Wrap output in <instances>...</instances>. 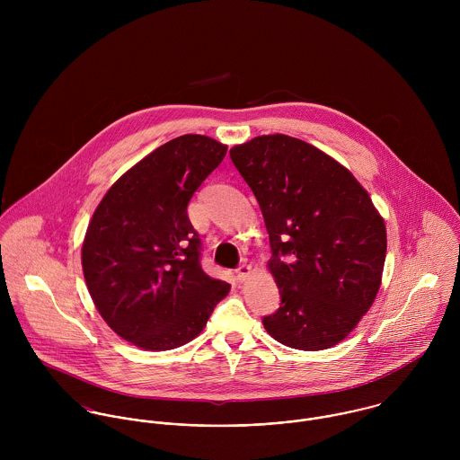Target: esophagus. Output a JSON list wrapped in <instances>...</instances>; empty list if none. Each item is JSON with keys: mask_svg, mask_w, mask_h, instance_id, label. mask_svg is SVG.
Masks as SVG:
<instances>
[{"mask_svg": "<svg viewBox=\"0 0 460 460\" xmlns=\"http://www.w3.org/2000/svg\"><path fill=\"white\" fill-rule=\"evenodd\" d=\"M252 265L250 263H243V265H239L237 269H235V272H237V278L241 279V281H244L250 274H252Z\"/></svg>", "mask_w": 460, "mask_h": 460, "instance_id": "obj_1", "label": "esophagus"}]
</instances>
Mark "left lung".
I'll list each match as a JSON object with an SVG mask.
<instances>
[{
    "mask_svg": "<svg viewBox=\"0 0 460 460\" xmlns=\"http://www.w3.org/2000/svg\"><path fill=\"white\" fill-rule=\"evenodd\" d=\"M230 157L261 205L281 297L263 328L299 350L340 343L379 292L385 219L347 168L303 139L257 136Z\"/></svg>",
    "mask_w": 460,
    "mask_h": 460,
    "instance_id": "8db88e82",
    "label": "left lung"
}]
</instances>
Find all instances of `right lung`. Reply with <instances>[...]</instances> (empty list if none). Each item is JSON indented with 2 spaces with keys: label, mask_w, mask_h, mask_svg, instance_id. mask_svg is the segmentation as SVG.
Here are the masks:
<instances>
[{
  "label": "right lung",
  "mask_w": 460,
  "mask_h": 460,
  "mask_svg": "<svg viewBox=\"0 0 460 460\" xmlns=\"http://www.w3.org/2000/svg\"><path fill=\"white\" fill-rule=\"evenodd\" d=\"M225 155L226 145L208 136H179L126 172L92 216L81 250L88 292L106 324L136 347L191 341L230 290L201 269L188 216Z\"/></svg>",
  "instance_id": "1"
}]
</instances>
